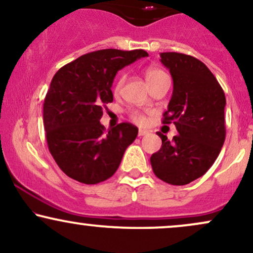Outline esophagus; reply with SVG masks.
<instances>
[{"label": "esophagus", "mask_w": 253, "mask_h": 253, "mask_svg": "<svg viewBox=\"0 0 253 253\" xmlns=\"http://www.w3.org/2000/svg\"><path fill=\"white\" fill-rule=\"evenodd\" d=\"M147 133H149V132H147V130L146 129H139V132H138V135L139 136H143V135H146L147 134Z\"/></svg>", "instance_id": "obj_1"}]
</instances>
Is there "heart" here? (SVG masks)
<instances>
[{
    "mask_svg": "<svg viewBox=\"0 0 253 253\" xmlns=\"http://www.w3.org/2000/svg\"><path fill=\"white\" fill-rule=\"evenodd\" d=\"M164 75L165 74L163 71L159 70V69H157V68H149L146 71H145V77H146V81H147V83H149V85L155 83L158 78L164 76ZM124 82H125V76L124 75H121V76L118 78L117 82H115L114 92H117L118 94V92L120 91L121 88H123V85H124ZM130 117H132V119L135 121V123H138V124L145 123V117L143 114H140L139 112H132L130 113Z\"/></svg>",
    "mask_w": 253,
    "mask_h": 253,
    "instance_id": "heart-1",
    "label": "heart"
}]
</instances>
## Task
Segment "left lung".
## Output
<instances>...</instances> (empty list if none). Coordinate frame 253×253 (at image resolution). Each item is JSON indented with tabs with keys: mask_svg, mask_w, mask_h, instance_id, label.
<instances>
[{
	"mask_svg": "<svg viewBox=\"0 0 253 253\" xmlns=\"http://www.w3.org/2000/svg\"><path fill=\"white\" fill-rule=\"evenodd\" d=\"M173 81L172 96L163 124H175L172 141L158 132L162 147L151 156L155 175L172 185H184L207 172L225 141V92L201 60L177 53H161Z\"/></svg>",
	"mask_w": 253,
	"mask_h": 253,
	"instance_id": "obj_1",
	"label": "left lung"
}]
</instances>
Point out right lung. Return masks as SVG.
<instances>
[{
    "mask_svg": "<svg viewBox=\"0 0 253 253\" xmlns=\"http://www.w3.org/2000/svg\"><path fill=\"white\" fill-rule=\"evenodd\" d=\"M146 51L107 48L66 64L52 78L43 101V127L52 157L65 175L84 184L112 177L138 128L119 124L106 132L100 120L104 104L113 102L115 75Z\"/></svg>",
    "mask_w": 253,
    "mask_h": 253,
    "instance_id": "1",
    "label": "right lung"
}]
</instances>
